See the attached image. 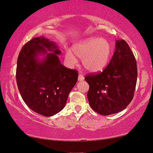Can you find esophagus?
Instances as JSON below:
<instances>
[{
  "instance_id": "esophagus-1",
  "label": "esophagus",
  "mask_w": 153,
  "mask_h": 153,
  "mask_svg": "<svg viewBox=\"0 0 153 153\" xmlns=\"http://www.w3.org/2000/svg\"><path fill=\"white\" fill-rule=\"evenodd\" d=\"M83 80H84V76H83L82 74H79V76H78V81H83Z\"/></svg>"
}]
</instances>
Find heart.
<instances>
[{
  "label": "heart",
  "mask_w": 153,
  "mask_h": 153,
  "mask_svg": "<svg viewBox=\"0 0 153 153\" xmlns=\"http://www.w3.org/2000/svg\"><path fill=\"white\" fill-rule=\"evenodd\" d=\"M112 53V45L108 39L93 37L74 44L71 51L65 53V59L69 66L73 67L76 64V58H81L85 70L95 73L106 68Z\"/></svg>",
  "instance_id": "1"
}]
</instances>
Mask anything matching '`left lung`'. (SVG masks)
<instances>
[{
    "mask_svg": "<svg viewBox=\"0 0 153 153\" xmlns=\"http://www.w3.org/2000/svg\"><path fill=\"white\" fill-rule=\"evenodd\" d=\"M90 106L101 115L124 110L133 99L137 80V61L124 39L116 42L114 56L103 72L85 77Z\"/></svg>",
    "mask_w": 153,
    "mask_h": 153,
    "instance_id": "obj_1",
    "label": "left lung"
}]
</instances>
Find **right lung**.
Here are the masks:
<instances>
[{
  "instance_id": "obj_1",
  "label": "right lung",
  "mask_w": 153,
  "mask_h": 153,
  "mask_svg": "<svg viewBox=\"0 0 153 153\" xmlns=\"http://www.w3.org/2000/svg\"><path fill=\"white\" fill-rule=\"evenodd\" d=\"M60 53L55 42L42 36L25 44L18 56L19 91L31 110L45 116H53L65 107L78 79L76 70L60 63Z\"/></svg>"
}]
</instances>
